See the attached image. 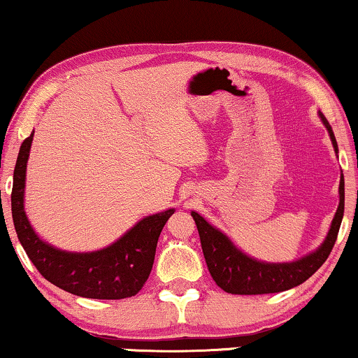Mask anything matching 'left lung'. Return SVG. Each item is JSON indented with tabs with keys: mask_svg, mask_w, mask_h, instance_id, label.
<instances>
[{
	"mask_svg": "<svg viewBox=\"0 0 358 358\" xmlns=\"http://www.w3.org/2000/svg\"><path fill=\"white\" fill-rule=\"evenodd\" d=\"M320 115L322 124L329 131L332 145H334L337 153V141L331 130L329 122L322 114ZM339 199L336 217L332 220L329 233H327L324 243L321 244L320 249L308 254L300 261L288 264H266L251 259L234 248L233 243L222 231H218L217 228L205 222L203 217H200L197 212H192L210 275L222 290L233 293V295L278 293L290 290V288L306 282L326 262L336 244L342 217H344V176H341Z\"/></svg>",
	"mask_w": 358,
	"mask_h": 358,
	"instance_id": "left-lung-1",
	"label": "left lung"
}]
</instances>
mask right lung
<instances>
[{
  "label": "right lung",
  "mask_w": 358,
  "mask_h": 358,
  "mask_svg": "<svg viewBox=\"0 0 358 358\" xmlns=\"http://www.w3.org/2000/svg\"><path fill=\"white\" fill-rule=\"evenodd\" d=\"M32 136L22 141L14 168L11 212L24 251L43 278L73 295L96 300L135 296L148 280L156 244L174 210L151 215L135 224L109 248L94 252H65L43 243L24 212V184Z\"/></svg>",
  "instance_id": "obj_1"
}]
</instances>
